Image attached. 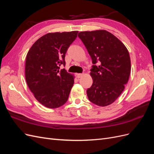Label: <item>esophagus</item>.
I'll use <instances>...</instances> for the list:
<instances>
[{
    "label": "esophagus",
    "instance_id": "34e87169",
    "mask_svg": "<svg viewBox=\"0 0 154 154\" xmlns=\"http://www.w3.org/2000/svg\"><path fill=\"white\" fill-rule=\"evenodd\" d=\"M83 75V73H77V74H76V76H77L78 78H81Z\"/></svg>",
    "mask_w": 154,
    "mask_h": 154
}]
</instances>
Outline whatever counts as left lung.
I'll return each mask as SVG.
<instances>
[{
	"label": "left lung",
	"mask_w": 154,
	"mask_h": 154,
	"mask_svg": "<svg viewBox=\"0 0 154 154\" xmlns=\"http://www.w3.org/2000/svg\"><path fill=\"white\" fill-rule=\"evenodd\" d=\"M78 37L90 54L93 83L87 88L88 98L98 106L109 105L118 98L130 76L128 51L118 38L105 30L83 31Z\"/></svg>",
	"instance_id": "8db88e82"
}]
</instances>
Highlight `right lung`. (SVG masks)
<instances>
[{
  "instance_id": "1",
  "label": "right lung",
  "mask_w": 154,
  "mask_h": 154,
  "mask_svg": "<svg viewBox=\"0 0 154 154\" xmlns=\"http://www.w3.org/2000/svg\"><path fill=\"white\" fill-rule=\"evenodd\" d=\"M78 31L48 33L36 40L27 53L25 74L27 84L35 98L50 109L64 105L74 84L66 70L65 57Z\"/></svg>"
}]
</instances>
